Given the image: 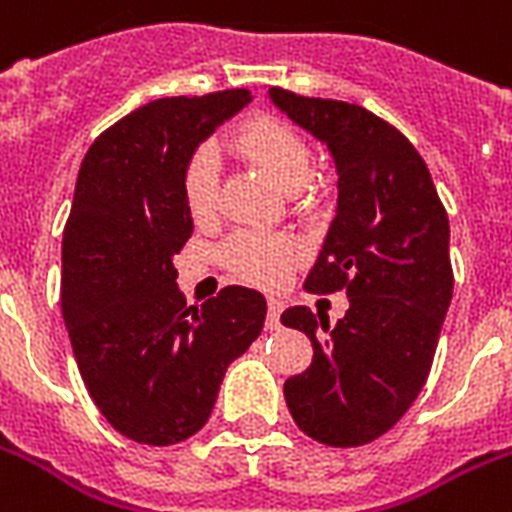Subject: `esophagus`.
<instances>
[{"mask_svg": "<svg viewBox=\"0 0 512 512\" xmlns=\"http://www.w3.org/2000/svg\"><path fill=\"white\" fill-rule=\"evenodd\" d=\"M281 313H284V302L281 299H268V318H265L268 331H276L281 326Z\"/></svg>", "mask_w": 512, "mask_h": 512, "instance_id": "1", "label": "esophagus"}]
</instances>
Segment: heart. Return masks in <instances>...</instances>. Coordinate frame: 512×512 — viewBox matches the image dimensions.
<instances>
[{"mask_svg": "<svg viewBox=\"0 0 512 512\" xmlns=\"http://www.w3.org/2000/svg\"><path fill=\"white\" fill-rule=\"evenodd\" d=\"M234 147L281 189L297 191L313 178V149L292 126L273 118H255L236 134ZM184 202L191 220L205 223L218 205V157L202 147L191 157L184 173ZM297 242L263 231H239L223 247V260L234 273L252 284L273 286L297 263Z\"/></svg>", "mask_w": 512, "mask_h": 512, "instance_id": "1", "label": "heart"}]
</instances>
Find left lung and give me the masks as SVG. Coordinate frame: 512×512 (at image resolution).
<instances>
[{"instance_id":"8db88e82","label":"left lung","mask_w":512,"mask_h":512,"mask_svg":"<svg viewBox=\"0 0 512 512\" xmlns=\"http://www.w3.org/2000/svg\"><path fill=\"white\" fill-rule=\"evenodd\" d=\"M268 97L336 168V213L305 289L350 299L336 326L307 307L281 315L313 342L310 368L284 384L286 405L315 442L360 447L392 429L429 378L455 284L450 220L423 157L386 120L336 99Z\"/></svg>"}]
</instances>
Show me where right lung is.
Masks as SVG:
<instances>
[{
	"instance_id": "obj_1",
	"label": "right lung",
	"mask_w": 512,
	"mask_h": 512,
	"mask_svg": "<svg viewBox=\"0 0 512 512\" xmlns=\"http://www.w3.org/2000/svg\"><path fill=\"white\" fill-rule=\"evenodd\" d=\"M249 102L247 89L155 99L107 128L78 170L62 231V318L91 400L134 442L197 434L228 365L263 331V294L226 286L186 305L173 265L194 231L186 165Z\"/></svg>"
}]
</instances>
